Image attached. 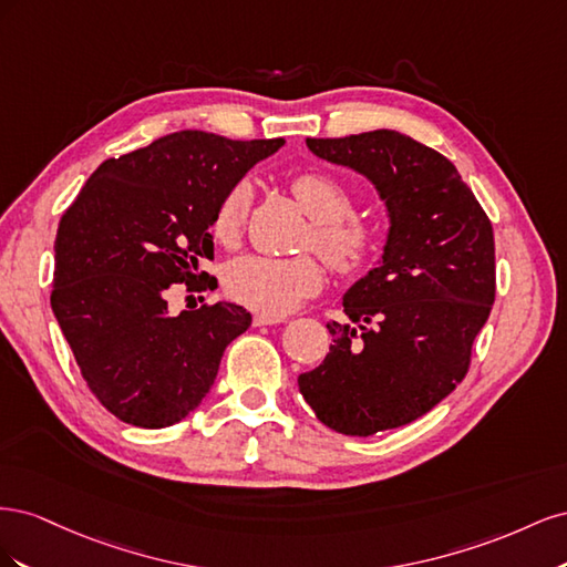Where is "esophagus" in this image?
<instances>
[{
	"instance_id": "1",
	"label": "esophagus",
	"mask_w": 567,
	"mask_h": 567,
	"mask_svg": "<svg viewBox=\"0 0 567 567\" xmlns=\"http://www.w3.org/2000/svg\"><path fill=\"white\" fill-rule=\"evenodd\" d=\"M284 321H286V317H279V315H267V312L252 315L255 326H274V323H284Z\"/></svg>"
}]
</instances>
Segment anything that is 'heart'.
Here are the masks:
<instances>
[{
    "label": "heart",
    "instance_id": "obj_1",
    "mask_svg": "<svg viewBox=\"0 0 567 567\" xmlns=\"http://www.w3.org/2000/svg\"><path fill=\"white\" fill-rule=\"evenodd\" d=\"M290 192L302 210L315 219L310 246L346 277L367 271L383 255L390 231L375 217H352V194L338 177L321 169H302L290 179ZM250 194L246 184H236L219 198L210 219L217 244L231 248L241 236ZM326 284V269L317 255H298L288 260L246 255L225 271V290L236 302L267 315L293 310L307 296Z\"/></svg>",
    "mask_w": 567,
    "mask_h": 567
}]
</instances>
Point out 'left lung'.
<instances>
[{
    "instance_id": "8db88e82",
    "label": "left lung",
    "mask_w": 567,
    "mask_h": 567,
    "mask_svg": "<svg viewBox=\"0 0 567 567\" xmlns=\"http://www.w3.org/2000/svg\"><path fill=\"white\" fill-rule=\"evenodd\" d=\"M367 175L390 213L381 267L342 298L323 364L302 398L331 431L369 437L427 414L466 379L496 296L494 231L452 161L394 130L307 140Z\"/></svg>"
}]
</instances>
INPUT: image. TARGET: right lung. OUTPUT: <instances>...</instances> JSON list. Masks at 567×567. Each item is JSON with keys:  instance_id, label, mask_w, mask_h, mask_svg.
Instances as JSON below:
<instances>
[{"instance_id": "right-lung-1", "label": "right lung", "mask_w": 567, "mask_h": 567, "mask_svg": "<svg viewBox=\"0 0 567 567\" xmlns=\"http://www.w3.org/2000/svg\"><path fill=\"white\" fill-rule=\"evenodd\" d=\"M284 140L234 142L182 130L101 163L59 221L51 310L84 383L120 421L165 427L210 392L252 317L231 302L169 317L167 290L213 260L219 198Z\"/></svg>"}]
</instances>
